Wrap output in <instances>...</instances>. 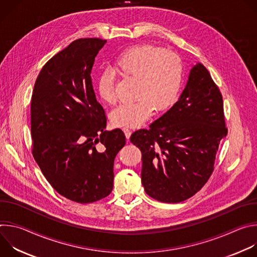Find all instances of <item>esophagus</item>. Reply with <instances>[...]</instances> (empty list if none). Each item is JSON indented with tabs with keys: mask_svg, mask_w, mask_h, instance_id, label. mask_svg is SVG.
<instances>
[{
	"mask_svg": "<svg viewBox=\"0 0 257 257\" xmlns=\"http://www.w3.org/2000/svg\"><path fill=\"white\" fill-rule=\"evenodd\" d=\"M123 131H124V133H125L126 138H127V139H129V138H130V136H131V130H130L129 128H123Z\"/></svg>",
	"mask_w": 257,
	"mask_h": 257,
	"instance_id": "obj_1",
	"label": "esophagus"
}]
</instances>
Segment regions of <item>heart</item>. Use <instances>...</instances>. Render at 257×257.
<instances>
[{
    "label": "heart",
    "mask_w": 257,
    "mask_h": 257,
    "mask_svg": "<svg viewBox=\"0 0 257 257\" xmlns=\"http://www.w3.org/2000/svg\"><path fill=\"white\" fill-rule=\"evenodd\" d=\"M119 74L137 79L132 102H125L111 113L112 124L116 127L133 128L141 126L158 111L172 106L178 98L183 82V65L180 58L164 52L163 49L143 45L130 48L120 54L114 62ZM99 97L106 103L116 101L114 76L103 72L96 80Z\"/></svg>",
    "instance_id": "heart-1"
}]
</instances>
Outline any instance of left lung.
<instances>
[{
  "mask_svg": "<svg viewBox=\"0 0 257 257\" xmlns=\"http://www.w3.org/2000/svg\"><path fill=\"white\" fill-rule=\"evenodd\" d=\"M227 133L222 94L207 69L197 63L178 101L150 129L136 130L130 137L142 154L146 194L167 203L193 196L210 177Z\"/></svg>",
  "mask_w": 257,
  "mask_h": 257,
  "instance_id": "8db88e82",
  "label": "left lung"
}]
</instances>
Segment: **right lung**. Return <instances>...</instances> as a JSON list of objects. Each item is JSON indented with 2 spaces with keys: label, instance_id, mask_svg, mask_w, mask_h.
<instances>
[{
  "label": "right lung",
  "instance_id": "right-lung-1",
  "mask_svg": "<svg viewBox=\"0 0 257 257\" xmlns=\"http://www.w3.org/2000/svg\"><path fill=\"white\" fill-rule=\"evenodd\" d=\"M105 43H71L43 67L31 97L33 158L52 187L78 203L112 192L114 161L126 143L121 129L105 130L104 111L92 88L90 73Z\"/></svg>",
  "mask_w": 257,
  "mask_h": 257
}]
</instances>
